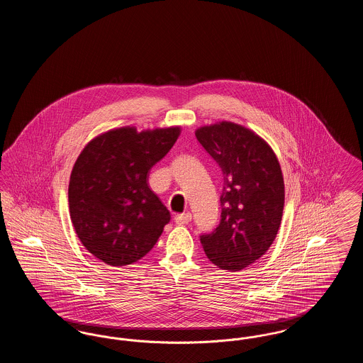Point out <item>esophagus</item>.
Returning <instances> with one entry per match:
<instances>
[{
    "label": "esophagus",
    "instance_id": "obj_1",
    "mask_svg": "<svg viewBox=\"0 0 363 363\" xmlns=\"http://www.w3.org/2000/svg\"><path fill=\"white\" fill-rule=\"evenodd\" d=\"M190 220H191V215H190L189 212L178 213V215H175V218H174V222H175L177 225H186V223H189Z\"/></svg>",
    "mask_w": 363,
    "mask_h": 363
}]
</instances>
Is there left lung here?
Returning <instances> with one entry per match:
<instances>
[{
	"label": "left lung",
	"instance_id": "1",
	"mask_svg": "<svg viewBox=\"0 0 363 363\" xmlns=\"http://www.w3.org/2000/svg\"><path fill=\"white\" fill-rule=\"evenodd\" d=\"M196 138L223 173L220 223L200 241L220 269L241 271L277 238L284 207L279 160L264 138L234 122L201 126Z\"/></svg>",
	"mask_w": 363,
	"mask_h": 363
}]
</instances>
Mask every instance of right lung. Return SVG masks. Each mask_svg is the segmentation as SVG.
<instances>
[{
	"label": "right lung",
	"instance_id": "right-lung-1",
	"mask_svg": "<svg viewBox=\"0 0 363 363\" xmlns=\"http://www.w3.org/2000/svg\"><path fill=\"white\" fill-rule=\"evenodd\" d=\"M179 126H123L92 138L74 162L68 189L72 225L86 250L113 267L144 257L170 222L148 173L172 150Z\"/></svg>",
	"mask_w": 363,
	"mask_h": 363
}]
</instances>
